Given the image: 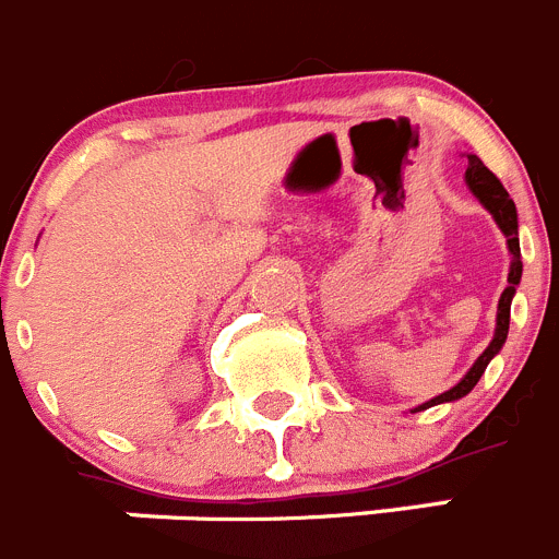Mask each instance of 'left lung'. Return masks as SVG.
I'll use <instances>...</instances> for the list:
<instances>
[{
  "label": "left lung",
  "instance_id": "obj_1",
  "mask_svg": "<svg viewBox=\"0 0 559 559\" xmlns=\"http://www.w3.org/2000/svg\"><path fill=\"white\" fill-rule=\"evenodd\" d=\"M465 186H468V191L474 193V197L479 199V204H483L490 216H493L496 227L504 233L507 249H510V258H513V260H510L507 288H504V294H501V299H499V310H496V332H493V341L488 343V349H485L483 355L477 357V362H474V366L465 371V377L457 382V385L449 388V391L440 393V396L429 399V402L418 404L413 413H418V409L435 407V404H443V402H457V399L468 396V393L474 391V385H477L479 377L485 373L488 362L493 360V357L501 352V346H504L507 332H510V305H513L515 288H519V283H521V271H524V263H521L519 213H515V202L510 199V193L504 191V186H501L499 179L493 177V171H488V166H485V163L479 160L477 155H468V168H465Z\"/></svg>",
  "mask_w": 559,
  "mask_h": 559
}]
</instances>
